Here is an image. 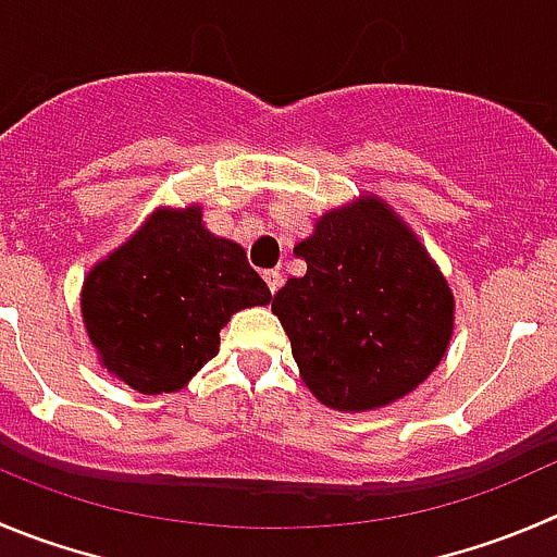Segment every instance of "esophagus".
<instances>
[{
    "label": "esophagus",
    "mask_w": 557,
    "mask_h": 557,
    "mask_svg": "<svg viewBox=\"0 0 557 557\" xmlns=\"http://www.w3.org/2000/svg\"><path fill=\"white\" fill-rule=\"evenodd\" d=\"M262 278H264V284H268V289L273 295L278 293V289H282V284H284V275L278 273V270H264Z\"/></svg>",
    "instance_id": "1"
}]
</instances>
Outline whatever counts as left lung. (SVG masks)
<instances>
[{"instance_id": "8db88e82", "label": "left lung", "mask_w": 557, "mask_h": 557, "mask_svg": "<svg viewBox=\"0 0 557 557\" xmlns=\"http://www.w3.org/2000/svg\"><path fill=\"white\" fill-rule=\"evenodd\" d=\"M295 253L306 275L275 293L273 314L322 405L374 410L434 372L451 338V289L380 199L322 215Z\"/></svg>"}]
</instances>
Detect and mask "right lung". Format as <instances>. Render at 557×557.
Returning <instances> with one entry per match:
<instances>
[{"label":"right lung","instance_id":"add662e5","mask_svg":"<svg viewBox=\"0 0 557 557\" xmlns=\"http://www.w3.org/2000/svg\"><path fill=\"white\" fill-rule=\"evenodd\" d=\"M270 298L246 251L210 235L199 208H188L156 213L95 264L82 314L109 372L139 394H169L215 358L235 311Z\"/></svg>","mask_w":557,"mask_h":557}]
</instances>
